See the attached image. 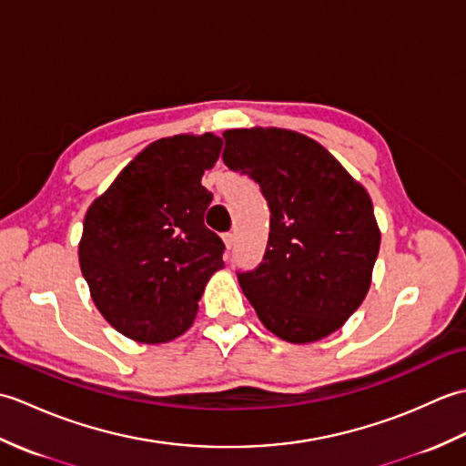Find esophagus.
I'll list each match as a JSON object with an SVG mask.
<instances>
[{
  "mask_svg": "<svg viewBox=\"0 0 466 466\" xmlns=\"http://www.w3.org/2000/svg\"><path fill=\"white\" fill-rule=\"evenodd\" d=\"M222 240H224V244H226V248L232 250V246H234V234H232V232L222 234Z\"/></svg>",
  "mask_w": 466,
  "mask_h": 466,
  "instance_id": "34e87169",
  "label": "esophagus"
}]
</instances>
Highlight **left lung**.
<instances>
[{"mask_svg": "<svg viewBox=\"0 0 466 466\" xmlns=\"http://www.w3.org/2000/svg\"><path fill=\"white\" fill-rule=\"evenodd\" d=\"M224 164L250 176L270 208L262 262L238 272L262 324L294 344L339 330L362 304L380 248L369 192L299 132L226 130Z\"/></svg>", "mask_w": 466, "mask_h": 466, "instance_id": "left-lung-1", "label": "left lung"}]
</instances>
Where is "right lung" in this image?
Instances as JSON below:
<instances>
[{"mask_svg":"<svg viewBox=\"0 0 466 466\" xmlns=\"http://www.w3.org/2000/svg\"><path fill=\"white\" fill-rule=\"evenodd\" d=\"M220 150L214 134L157 140L86 214L82 274L97 310L127 339L157 344L184 334L224 266V242L204 226L212 192L202 186Z\"/></svg>","mask_w":466,"mask_h":466,"instance_id":"right-lung-1","label":"right lung"}]
</instances>
